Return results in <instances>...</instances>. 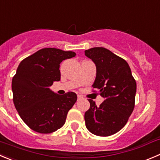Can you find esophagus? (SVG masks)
I'll list each match as a JSON object with an SVG mask.
<instances>
[{"label": "esophagus", "instance_id": "1", "mask_svg": "<svg viewBox=\"0 0 160 160\" xmlns=\"http://www.w3.org/2000/svg\"><path fill=\"white\" fill-rule=\"evenodd\" d=\"M83 98V97H82L81 95H80V94H78V95H77V100H81V99Z\"/></svg>", "mask_w": 160, "mask_h": 160}]
</instances>
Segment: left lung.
<instances>
[{
	"instance_id": "1",
	"label": "left lung",
	"mask_w": 160,
	"mask_h": 160,
	"mask_svg": "<svg viewBox=\"0 0 160 160\" xmlns=\"http://www.w3.org/2000/svg\"><path fill=\"white\" fill-rule=\"evenodd\" d=\"M96 66L92 87L99 91L104 102L99 105L91 99L85 112V124L93 134L112 135L126 125L135 103L137 84L131 68L123 58L105 48H93L84 52Z\"/></svg>"
}]
</instances>
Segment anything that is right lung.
<instances>
[{
  "label": "right lung",
  "instance_id": "right-lung-1",
  "mask_svg": "<svg viewBox=\"0 0 160 160\" xmlns=\"http://www.w3.org/2000/svg\"><path fill=\"white\" fill-rule=\"evenodd\" d=\"M75 56L73 52L47 48L37 51L18 65L12 83L14 105L32 131L50 134L66 123L68 112L77 102V94L69 91L59 95L49 88L60 80V63Z\"/></svg>",
  "mask_w": 160,
  "mask_h": 160
}]
</instances>
